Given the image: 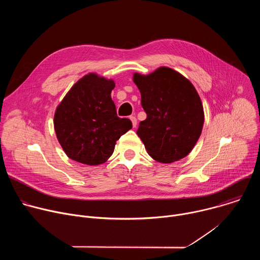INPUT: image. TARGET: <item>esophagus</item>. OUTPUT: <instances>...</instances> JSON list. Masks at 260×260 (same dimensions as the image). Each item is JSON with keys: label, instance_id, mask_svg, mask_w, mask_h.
Returning a JSON list of instances; mask_svg holds the SVG:
<instances>
[{"label": "esophagus", "instance_id": "1", "mask_svg": "<svg viewBox=\"0 0 260 260\" xmlns=\"http://www.w3.org/2000/svg\"><path fill=\"white\" fill-rule=\"evenodd\" d=\"M129 119H131V120H132V122H133V126H134V127H136V126H137V118H136L135 116H131V117H129Z\"/></svg>", "mask_w": 260, "mask_h": 260}]
</instances>
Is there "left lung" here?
Returning a JSON list of instances; mask_svg holds the SVG:
<instances>
[{
	"instance_id": "1",
	"label": "left lung",
	"mask_w": 260,
	"mask_h": 260,
	"mask_svg": "<svg viewBox=\"0 0 260 260\" xmlns=\"http://www.w3.org/2000/svg\"><path fill=\"white\" fill-rule=\"evenodd\" d=\"M133 80L147 114L137 134L148 154L162 164L187 156L202 134L205 120L203 104L192 83L168 67L148 75L135 73Z\"/></svg>"
}]
</instances>
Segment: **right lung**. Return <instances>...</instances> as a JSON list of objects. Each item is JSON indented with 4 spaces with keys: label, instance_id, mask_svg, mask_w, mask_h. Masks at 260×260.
<instances>
[{
    "label": "right lung",
    "instance_id": "1",
    "mask_svg": "<svg viewBox=\"0 0 260 260\" xmlns=\"http://www.w3.org/2000/svg\"><path fill=\"white\" fill-rule=\"evenodd\" d=\"M112 79L88 73L74 84L54 113V131L64 153L87 165L104 164L113 154L116 141L133 127L119 118L111 98Z\"/></svg>",
    "mask_w": 260,
    "mask_h": 260
}]
</instances>
